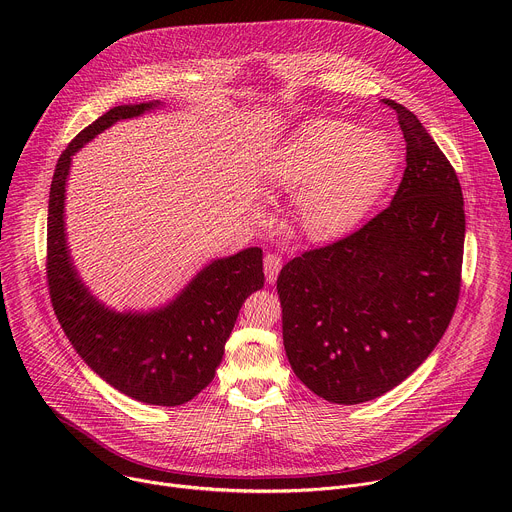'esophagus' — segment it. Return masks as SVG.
Instances as JSON below:
<instances>
[{"instance_id":"esophagus-1","label":"esophagus","mask_w":512,"mask_h":512,"mask_svg":"<svg viewBox=\"0 0 512 512\" xmlns=\"http://www.w3.org/2000/svg\"><path fill=\"white\" fill-rule=\"evenodd\" d=\"M263 261H265V277H267L269 283H273L277 279L279 271H281L283 259L279 255H275V253H267Z\"/></svg>"}]
</instances>
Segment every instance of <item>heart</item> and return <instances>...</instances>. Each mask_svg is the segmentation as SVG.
<instances>
[{
    "instance_id": "b5f03b06",
    "label": "heart",
    "mask_w": 512,
    "mask_h": 512,
    "mask_svg": "<svg viewBox=\"0 0 512 512\" xmlns=\"http://www.w3.org/2000/svg\"><path fill=\"white\" fill-rule=\"evenodd\" d=\"M395 168L389 135L342 119H314L275 150L261 182L269 194H296L291 206L296 229L324 243L362 221Z\"/></svg>"
}]
</instances>
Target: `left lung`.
<instances>
[{
  "label": "left lung",
  "instance_id": "obj_1",
  "mask_svg": "<svg viewBox=\"0 0 512 512\" xmlns=\"http://www.w3.org/2000/svg\"><path fill=\"white\" fill-rule=\"evenodd\" d=\"M407 168L356 233L294 257L277 277L283 346L318 397L356 405L403 383L442 340L460 296L464 198L456 170L403 105Z\"/></svg>",
  "mask_w": 512,
  "mask_h": 512
}]
</instances>
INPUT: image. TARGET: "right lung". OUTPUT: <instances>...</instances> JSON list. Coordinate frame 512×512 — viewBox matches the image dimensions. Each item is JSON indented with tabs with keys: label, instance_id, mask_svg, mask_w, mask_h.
<instances>
[{
	"label": "right lung",
	"instance_id": "add662e5",
	"mask_svg": "<svg viewBox=\"0 0 512 512\" xmlns=\"http://www.w3.org/2000/svg\"><path fill=\"white\" fill-rule=\"evenodd\" d=\"M156 107L160 101L109 109L58 158L48 200L46 275L56 318L91 371L135 401L176 407L194 399L214 379L243 302L263 287V251L249 247L210 261L162 308L115 312L83 283L64 233L72 156L113 123Z\"/></svg>",
	"mask_w": 512,
	"mask_h": 512
}]
</instances>
